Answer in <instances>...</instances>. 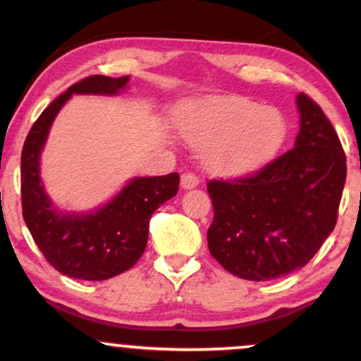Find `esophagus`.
I'll use <instances>...</instances> for the list:
<instances>
[{"instance_id": "obj_1", "label": "esophagus", "mask_w": 361, "mask_h": 361, "mask_svg": "<svg viewBox=\"0 0 361 361\" xmlns=\"http://www.w3.org/2000/svg\"><path fill=\"white\" fill-rule=\"evenodd\" d=\"M198 176L195 175V173H185L183 176H181V186H183L185 190H192L195 186L198 185Z\"/></svg>"}]
</instances>
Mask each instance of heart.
<instances>
[{
	"label": "heart",
	"mask_w": 361,
	"mask_h": 361,
	"mask_svg": "<svg viewBox=\"0 0 361 361\" xmlns=\"http://www.w3.org/2000/svg\"><path fill=\"white\" fill-rule=\"evenodd\" d=\"M185 127L195 146L209 147V163L229 173L263 166L287 134L279 110L239 97L193 103L185 111Z\"/></svg>",
	"instance_id": "heart-1"
}]
</instances>
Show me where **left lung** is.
<instances>
[{
  "mask_svg": "<svg viewBox=\"0 0 361 361\" xmlns=\"http://www.w3.org/2000/svg\"><path fill=\"white\" fill-rule=\"evenodd\" d=\"M295 146L238 180H210V255L244 280H275L300 270L333 233L346 181V156L333 123L307 94H297Z\"/></svg>",
  "mask_w": 361,
  "mask_h": 361,
  "instance_id": "left-lung-1",
  "label": "left lung"
}]
</instances>
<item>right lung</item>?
<instances>
[{"label":"right lung","instance_id":"right-lung-1","mask_svg":"<svg viewBox=\"0 0 361 361\" xmlns=\"http://www.w3.org/2000/svg\"><path fill=\"white\" fill-rule=\"evenodd\" d=\"M128 76H88L69 86L42 111L22 151V209L32 238L45 259L62 275L100 281L134 267L147 244L149 221L159 205L175 197L180 175L134 178L102 209L66 214L54 209L40 181V152L49 128L66 102L78 94H117Z\"/></svg>","mask_w":361,"mask_h":361}]
</instances>
